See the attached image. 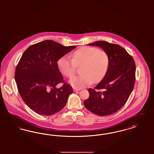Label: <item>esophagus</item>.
Listing matches in <instances>:
<instances>
[{"label": "esophagus", "mask_w": 154, "mask_h": 154, "mask_svg": "<svg viewBox=\"0 0 154 154\" xmlns=\"http://www.w3.org/2000/svg\"><path fill=\"white\" fill-rule=\"evenodd\" d=\"M80 89H75V88H74L73 91L74 92H79V91H80Z\"/></svg>", "instance_id": "34e87169"}]
</instances>
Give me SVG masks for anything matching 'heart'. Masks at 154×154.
Listing matches in <instances>:
<instances>
[{
	"label": "heart",
	"mask_w": 154,
	"mask_h": 154,
	"mask_svg": "<svg viewBox=\"0 0 154 154\" xmlns=\"http://www.w3.org/2000/svg\"><path fill=\"white\" fill-rule=\"evenodd\" d=\"M72 59L63 56L59 59V72L68 78L73 76L76 66H81V74L70 79V84L75 88L86 87L93 82L102 80L107 73L110 63L107 52L93 47H82L72 54Z\"/></svg>",
	"instance_id": "b5f03b06"
}]
</instances>
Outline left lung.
<instances>
[{
  "label": "left lung",
  "mask_w": 154,
  "mask_h": 154,
  "mask_svg": "<svg viewBox=\"0 0 154 154\" xmlns=\"http://www.w3.org/2000/svg\"><path fill=\"white\" fill-rule=\"evenodd\" d=\"M88 45L102 48L108 54L110 63L102 81L94 89H88L89 97L84 105L89 111L99 116L112 114L124 106L134 88V59L117 44L97 41Z\"/></svg>",
  "instance_id": "8db88e82"
}]
</instances>
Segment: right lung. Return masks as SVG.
<instances>
[{
    "mask_svg": "<svg viewBox=\"0 0 154 154\" xmlns=\"http://www.w3.org/2000/svg\"><path fill=\"white\" fill-rule=\"evenodd\" d=\"M75 47L47 40L30 45L23 52L16 67L15 80L22 100L31 110L48 116L65 107L73 89L66 83L57 88L64 82L57 61Z\"/></svg>",
    "mask_w": 154,
    "mask_h": 154,
    "instance_id": "right-lung-1",
    "label": "right lung"
}]
</instances>
